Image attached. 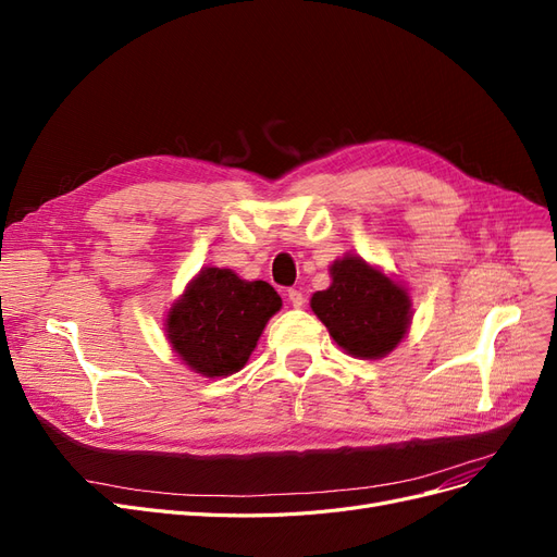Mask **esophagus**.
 <instances>
[{
    "label": "esophagus",
    "instance_id": "34e87169",
    "mask_svg": "<svg viewBox=\"0 0 557 557\" xmlns=\"http://www.w3.org/2000/svg\"><path fill=\"white\" fill-rule=\"evenodd\" d=\"M285 297H288V301H290V307H295V309H299L301 305H305V295H301L299 290H288L285 293Z\"/></svg>",
    "mask_w": 557,
    "mask_h": 557
}]
</instances>
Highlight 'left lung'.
<instances>
[{"mask_svg":"<svg viewBox=\"0 0 557 557\" xmlns=\"http://www.w3.org/2000/svg\"><path fill=\"white\" fill-rule=\"evenodd\" d=\"M330 278L327 290L313 293L311 311L334 344L360 360L391 356L411 327L407 285L352 252L330 264Z\"/></svg>","mask_w":557,"mask_h":557,"instance_id":"8db88e82","label":"left lung"}]
</instances>
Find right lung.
<instances>
[{
  "instance_id": "right-lung-1",
  "label": "right lung",
  "mask_w": 557,
  "mask_h": 557,
  "mask_svg": "<svg viewBox=\"0 0 557 557\" xmlns=\"http://www.w3.org/2000/svg\"><path fill=\"white\" fill-rule=\"evenodd\" d=\"M283 301L267 281H246L225 267H201L164 318V334L195 374H237Z\"/></svg>"
}]
</instances>
